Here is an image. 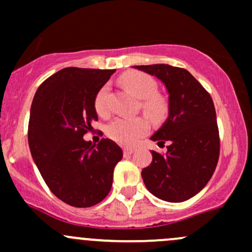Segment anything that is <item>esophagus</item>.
Returning a JSON list of instances; mask_svg holds the SVG:
<instances>
[{"label":"esophagus","mask_w":252,"mask_h":252,"mask_svg":"<svg viewBox=\"0 0 252 252\" xmlns=\"http://www.w3.org/2000/svg\"><path fill=\"white\" fill-rule=\"evenodd\" d=\"M123 152H124V155H130L131 153L134 152V148H128V147H126L123 149Z\"/></svg>","instance_id":"34e87169"}]
</instances>
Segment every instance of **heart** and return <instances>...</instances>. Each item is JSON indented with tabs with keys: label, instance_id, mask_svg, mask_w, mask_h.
Returning a JSON list of instances; mask_svg holds the SVG:
<instances>
[{
	"label": "heart",
	"instance_id": "heart-1",
	"mask_svg": "<svg viewBox=\"0 0 252 252\" xmlns=\"http://www.w3.org/2000/svg\"><path fill=\"white\" fill-rule=\"evenodd\" d=\"M121 82L126 89L142 98V108L148 117L153 121H161L168 114V103L161 95L157 94L158 84L152 76L143 72L126 73L121 78ZM108 87L104 86L99 89L94 99V108L98 114L105 115L108 113ZM150 129L149 121L145 117L135 118H117L110 122L107 126V133L110 139L122 145H134L147 135Z\"/></svg>",
	"mask_w": 252,
	"mask_h": 252
}]
</instances>
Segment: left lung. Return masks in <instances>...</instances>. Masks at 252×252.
Instances as JSON below:
<instances>
[{
  "label": "left lung",
  "instance_id": "left-lung-1",
  "mask_svg": "<svg viewBox=\"0 0 252 252\" xmlns=\"http://www.w3.org/2000/svg\"><path fill=\"white\" fill-rule=\"evenodd\" d=\"M160 79L169 93V117L150 139L165 154L152 150L153 161L142 170L147 189L169 203H182L211 179L220 154L216 112L210 94L184 68L169 64L134 65Z\"/></svg>",
  "mask_w": 252,
  "mask_h": 252
}]
</instances>
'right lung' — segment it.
Segmentation results:
<instances>
[{"label": "right lung", "mask_w": 252, "mask_h": 252, "mask_svg": "<svg viewBox=\"0 0 252 252\" xmlns=\"http://www.w3.org/2000/svg\"><path fill=\"white\" fill-rule=\"evenodd\" d=\"M114 69L68 67L47 78L31 105V154L53 194L65 204L89 208L110 191L121 147L108 138L97 145L83 135L98 121L94 99Z\"/></svg>", "instance_id": "add662e5"}]
</instances>
